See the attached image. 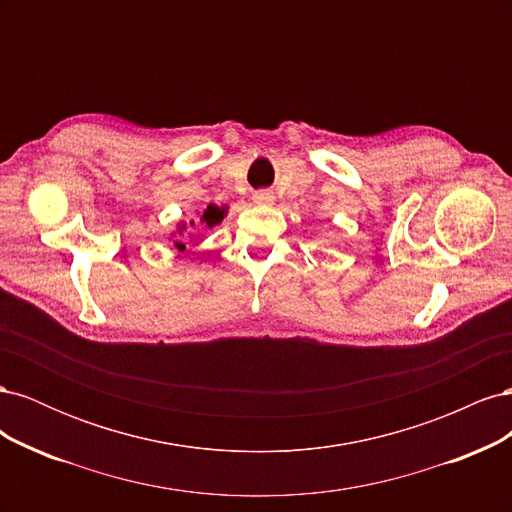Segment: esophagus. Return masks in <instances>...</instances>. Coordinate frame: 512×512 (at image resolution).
<instances>
[{"instance_id":"34e87169","label":"esophagus","mask_w":512,"mask_h":512,"mask_svg":"<svg viewBox=\"0 0 512 512\" xmlns=\"http://www.w3.org/2000/svg\"><path fill=\"white\" fill-rule=\"evenodd\" d=\"M254 203H258V205H271L273 200H275V196H273V192H269V190H260V192H254Z\"/></svg>"}]
</instances>
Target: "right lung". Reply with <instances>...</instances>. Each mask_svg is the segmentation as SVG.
<instances>
[{"instance_id":"right-lung-1","label":"right lung","mask_w":512,"mask_h":512,"mask_svg":"<svg viewBox=\"0 0 512 512\" xmlns=\"http://www.w3.org/2000/svg\"><path fill=\"white\" fill-rule=\"evenodd\" d=\"M224 215H226V207H218V205H209L203 213H200V224H203L205 228H213L215 224H220L222 220H224ZM190 226H196V222L192 220L190 222ZM188 228V224L185 222H179V228H177V232L179 235H183V230ZM175 247L179 252H183L185 250V245L181 243V241H175Z\"/></svg>"}]
</instances>
